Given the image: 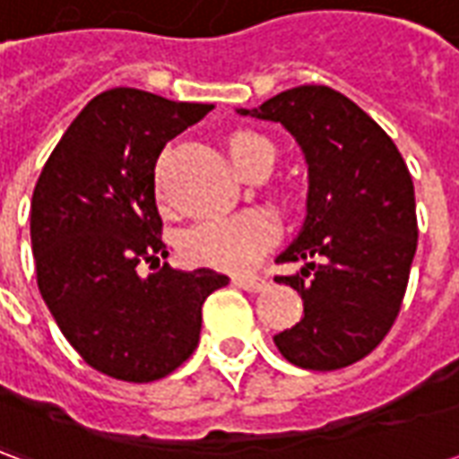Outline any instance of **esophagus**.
<instances>
[{
    "label": "esophagus",
    "mask_w": 459,
    "mask_h": 459,
    "mask_svg": "<svg viewBox=\"0 0 459 459\" xmlns=\"http://www.w3.org/2000/svg\"><path fill=\"white\" fill-rule=\"evenodd\" d=\"M233 285L240 290H248V292H263V290H268L270 282L263 275H236Z\"/></svg>",
    "instance_id": "34e87169"
}]
</instances>
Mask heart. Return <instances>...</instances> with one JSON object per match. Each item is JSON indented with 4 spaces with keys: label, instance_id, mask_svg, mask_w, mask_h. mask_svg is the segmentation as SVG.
<instances>
[{
    "label": "heart",
    "instance_id": "b5f03b06",
    "mask_svg": "<svg viewBox=\"0 0 459 459\" xmlns=\"http://www.w3.org/2000/svg\"><path fill=\"white\" fill-rule=\"evenodd\" d=\"M258 147H270L255 132L233 134L229 150L236 164L246 160ZM273 150V147H270ZM157 196L164 201V181L157 174ZM280 236L278 221L265 211H243L229 219L209 221L184 233L181 253L196 265L219 270H248L268 253Z\"/></svg>",
    "mask_w": 459,
    "mask_h": 459
}]
</instances>
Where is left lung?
<instances>
[{
    "label": "left lung",
    "mask_w": 459,
    "mask_h": 459,
    "mask_svg": "<svg viewBox=\"0 0 459 459\" xmlns=\"http://www.w3.org/2000/svg\"><path fill=\"white\" fill-rule=\"evenodd\" d=\"M238 113L280 122L307 160L305 226L278 255L305 268L275 278L298 290L305 317L275 334V346L309 371L356 364L403 305L418 246L411 171L394 140L327 85H299Z\"/></svg>",
    "instance_id": "left-lung-1"
}]
</instances>
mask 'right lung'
Wrapping results in <instances>:
<instances>
[{
    "label": "right lung",
    "instance_id": "obj_1",
    "mask_svg": "<svg viewBox=\"0 0 459 459\" xmlns=\"http://www.w3.org/2000/svg\"><path fill=\"white\" fill-rule=\"evenodd\" d=\"M213 105L113 88L85 105L41 169L31 199L36 282L85 364L150 384L199 344L201 305L226 275L160 265L167 255L154 201L164 144ZM144 264L157 267L147 279Z\"/></svg>",
    "mask_w": 459,
    "mask_h": 459
}]
</instances>
